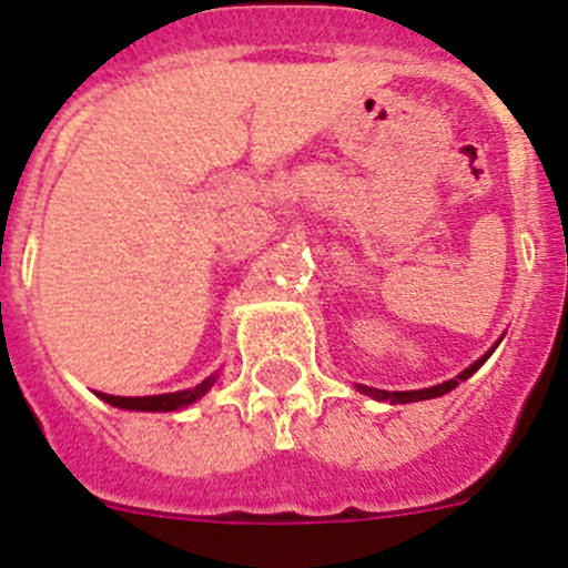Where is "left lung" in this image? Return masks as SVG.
Returning a JSON list of instances; mask_svg holds the SVG:
<instances>
[{"instance_id": "8db88e82", "label": "left lung", "mask_w": 568, "mask_h": 568, "mask_svg": "<svg viewBox=\"0 0 568 568\" xmlns=\"http://www.w3.org/2000/svg\"><path fill=\"white\" fill-rule=\"evenodd\" d=\"M494 347H497V345H494ZM494 347H491V351H488V353H483V356L477 358L475 364H469V367L464 369L462 375H456V378L445 381V384L428 386V389H414V392H384V389H373V386H362V384H358L356 389H358V392H364V395L375 397V400H389V403H417V400H430V397H442V395H447V392H450V389H456L458 381H467L469 375H473L475 369L480 367V364L486 362L488 356H491Z\"/></svg>"}]
</instances>
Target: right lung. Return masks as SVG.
Wrapping results in <instances>:
<instances>
[{"label":"right lung","instance_id":"add662e5","mask_svg":"<svg viewBox=\"0 0 568 568\" xmlns=\"http://www.w3.org/2000/svg\"><path fill=\"white\" fill-rule=\"evenodd\" d=\"M217 381V375H210L206 381H201L193 389L182 392H168V395H149V397H115L99 392V397L104 403L115 408H129V412H179V408H187L190 403H195L199 397H204L212 389V384Z\"/></svg>","mask_w":568,"mask_h":568}]
</instances>
